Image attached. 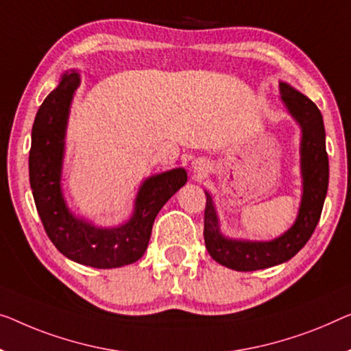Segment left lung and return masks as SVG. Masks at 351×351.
<instances>
[{
  "mask_svg": "<svg viewBox=\"0 0 351 351\" xmlns=\"http://www.w3.org/2000/svg\"><path fill=\"white\" fill-rule=\"evenodd\" d=\"M280 97L302 129L301 169H302V202L298 219L289 232L269 243L233 241L219 232L217 216L213 200L206 193L203 237L211 257L234 271H257L280 265L300 252L309 241L320 221L325 203L329 164L325 143V125L318 107L304 94L293 90L287 83H279Z\"/></svg>",
  "mask_w": 351,
  "mask_h": 351,
  "instance_id": "obj_1",
  "label": "left lung"
}]
</instances>
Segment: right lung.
<instances>
[{
    "instance_id": "obj_1",
    "label": "right lung",
    "mask_w": 351,
    "mask_h": 351,
    "mask_svg": "<svg viewBox=\"0 0 351 351\" xmlns=\"http://www.w3.org/2000/svg\"><path fill=\"white\" fill-rule=\"evenodd\" d=\"M78 83L77 72L64 74L38 110L31 132L29 184L47 237L62 255L93 268H119L145 254L156 216L186 184L187 173L175 169L146 180L138 191L132 219L118 228H97L72 216L60 181L67 114Z\"/></svg>"
}]
</instances>
